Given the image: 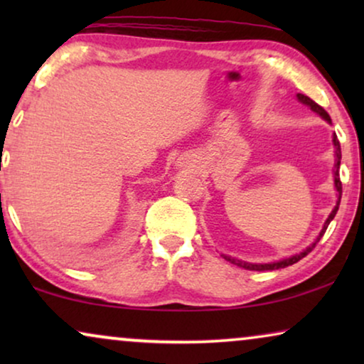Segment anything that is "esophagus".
I'll return each mask as SVG.
<instances>
[{"label":"esophagus","mask_w":364,"mask_h":364,"mask_svg":"<svg viewBox=\"0 0 364 364\" xmlns=\"http://www.w3.org/2000/svg\"><path fill=\"white\" fill-rule=\"evenodd\" d=\"M176 167H178V168H192V167H196V161H193L192 157H181L176 162Z\"/></svg>","instance_id":"obj_1"}]
</instances>
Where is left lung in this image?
Returning <instances> with one entry per match:
<instances>
[{
  "instance_id": "obj_1",
  "label": "left lung",
  "mask_w": 364,
  "mask_h": 364,
  "mask_svg": "<svg viewBox=\"0 0 364 364\" xmlns=\"http://www.w3.org/2000/svg\"><path fill=\"white\" fill-rule=\"evenodd\" d=\"M296 99L300 101L301 104H305L311 109L313 112H316L318 116H320L323 121H326L328 124H331V119L328 116V112L323 109L321 106H318L315 101H311L310 97L305 96V94H296ZM333 147H335V164H333V183H335V191H336V205L333 207V210L330 212V215L323 223V228L318 233V237L313 240V243H310L305 250H301L300 253H295V255L291 257H287V258H282V260H277V262H268V263H252V262H243V260H238V258H233V257H228V255H222L225 258L227 262L233 263V265L237 267H242L245 268V270H255V272H265V270H278V268H285V267H290L293 263L300 262L303 257H306L308 253H310L313 248L318 242H320V238L325 235L328 225H330V222L335 218L336 212H338V207H340V200H341V181H340V164H341V147H340V142H338L336 139V134H333Z\"/></svg>"
}]
</instances>
